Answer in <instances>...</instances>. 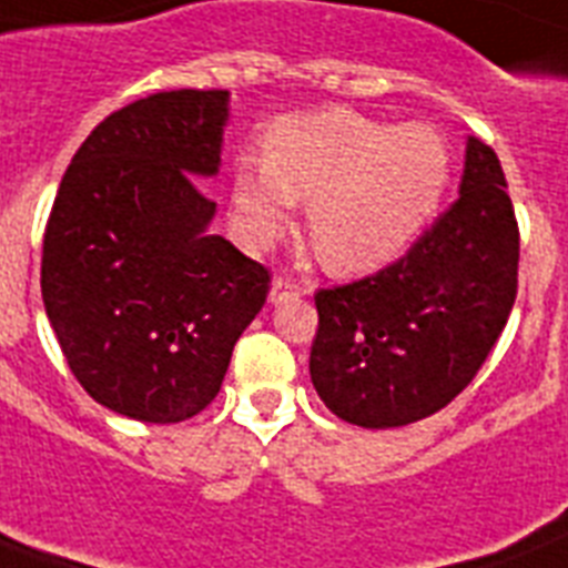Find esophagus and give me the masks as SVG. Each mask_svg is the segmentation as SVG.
<instances>
[{
  "label": "esophagus",
  "instance_id": "obj_1",
  "mask_svg": "<svg viewBox=\"0 0 568 568\" xmlns=\"http://www.w3.org/2000/svg\"><path fill=\"white\" fill-rule=\"evenodd\" d=\"M300 294H303V288H300L294 280H285V276H280V280H274V283H271L268 303L271 306H280V303H288V300L300 297Z\"/></svg>",
  "mask_w": 568,
  "mask_h": 568
}]
</instances>
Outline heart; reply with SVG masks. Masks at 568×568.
Returning <instances> with one entry per match:
<instances>
[{
  "instance_id": "heart-1",
  "label": "heart",
  "mask_w": 568,
  "mask_h": 568,
  "mask_svg": "<svg viewBox=\"0 0 568 568\" xmlns=\"http://www.w3.org/2000/svg\"><path fill=\"white\" fill-rule=\"evenodd\" d=\"M262 161H242L233 179L245 242L271 245L292 202H308V240L335 271L393 260L436 211L447 181V150L430 126H389L343 106L271 123Z\"/></svg>"
}]
</instances>
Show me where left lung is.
<instances>
[{"label":"left lung","instance_id":"obj_1","mask_svg":"<svg viewBox=\"0 0 568 568\" xmlns=\"http://www.w3.org/2000/svg\"><path fill=\"white\" fill-rule=\"evenodd\" d=\"M497 152L468 138L459 199L398 262L321 288L308 373L343 422L387 430L468 387L517 297L519 231Z\"/></svg>","mask_w":568,"mask_h":568}]
</instances>
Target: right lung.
Instances as JSON below:
<instances>
[{
	"label": "right lung",
	"mask_w": 568,
	"mask_h": 568,
	"mask_svg": "<svg viewBox=\"0 0 568 568\" xmlns=\"http://www.w3.org/2000/svg\"><path fill=\"white\" fill-rule=\"evenodd\" d=\"M225 89L141 98L100 121L65 170L42 303L74 378L126 418L175 424L216 398L271 274L211 233L195 179L222 164Z\"/></svg>",
	"instance_id": "1"
}]
</instances>
